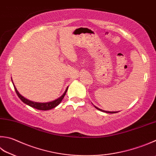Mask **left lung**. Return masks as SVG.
Instances as JSON below:
<instances>
[{"label":"left lung","mask_w":156,"mask_h":156,"mask_svg":"<svg viewBox=\"0 0 156 156\" xmlns=\"http://www.w3.org/2000/svg\"><path fill=\"white\" fill-rule=\"evenodd\" d=\"M93 105V104H92ZM94 107L96 109H98V110H99V111H102V112H105V113H117V112H119V111H104V110H102V109H101V108H99L98 107H96L95 105H94Z\"/></svg>","instance_id":"1"}]
</instances>
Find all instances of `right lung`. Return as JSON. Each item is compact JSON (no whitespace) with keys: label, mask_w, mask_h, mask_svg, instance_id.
<instances>
[{"label":"right lung","mask_w":156,"mask_h":156,"mask_svg":"<svg viewBox=\"0 0 156 156\" xmlns=\"http://www.w3.org/2000/svg\"><path fill=\"white\" fill-rule=\"evenodd\" d=\"M11 81H12V83H13V80H12V78H11ZM13 84V86L15 88V90H16V92L17 94V95L18 96V97L20 98V99L21 100V101L23 102V103L26 104L28 106H30V107H33L34 108H37V109H39V110H42V111H47V110H49V109H51V108H54L55 107H57V106L59 105L61 101H62V99L64 98V96H65L66 93L67 92V90H68V87L66 88L65 92H64V94L62 95L60 98H58V99L55 100V101H53L51 102H34V101H30V100H28L27 98H26L25 97H23V96H22L19 93L18 91L16 89V86H15L14 83Z\"/></svg>","instance_id":"add662e5"}]
</instances>
